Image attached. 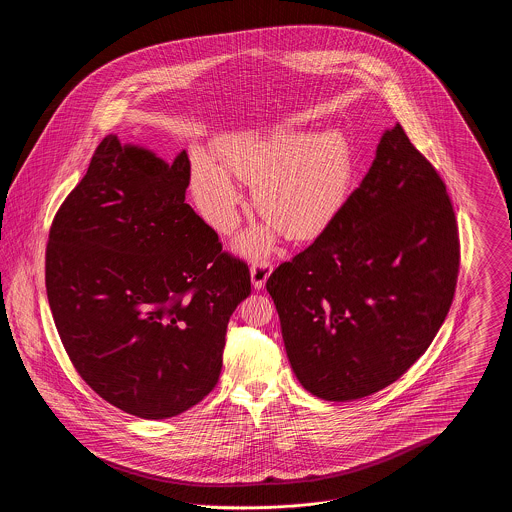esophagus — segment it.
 <instances>
[{"instance_id": "obj_1", "label": "esophagus", "mask_w": 512, "mask_h": 512, "mask_svg": "<svg viewBox=\"0 0 512 512\" xmlns=\"http://www.w3.org/2000/svg\"><path fill=\"white\" fill-rule=\"evenodd\" d=\"M249 272H251L253 288L261 290V288H265V282H267V278L270 276V272H272V265L268 261H255L251 265Z\"/></svg>"}]
</instances>
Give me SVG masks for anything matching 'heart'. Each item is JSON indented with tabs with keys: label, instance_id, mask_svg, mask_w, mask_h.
<instances>
[{
	"label": "heart",
	"instance_id": "1",
	"mask_svg": "<svg viewBox=\"0 0 512 512\" xmlns=\"http://www.w3.org/2000/svg\"><path fill=\"white\" fill-rule=\"evenodd\" d=\"M220 165L199 155L192 192L203 217L230 234L242 207V192L230 174L255 186L253 203L267 224L244 234L238 249L257 257L270 251L278 230L290 240H311L345 207L355 184V153L340 130L244 132L219 147Z\"/></svg>",
	"mask_w": 512,
	"mask_h": 512
}]
</instances>
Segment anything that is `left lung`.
<instances>
[{"mask_svg": "<svg viewBox=\"0 0 512 512\" xmlns=\"http://www.w3.org/2000/svg\"><path fill=\"white\" fill-rule=\"evenodd\" d=\"M459 257L445 184L395 124L340 215L267 280L299 384L353 401L401 378L449 313Z\"/></svg>", "mask_w": 512, "mask_h": 512, "instance_id": "left-lung-1", "label": "left lung"}]
</instances>
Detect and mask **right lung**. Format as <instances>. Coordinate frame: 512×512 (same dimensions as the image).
I'll return each mask as SVG.
<instances>
[{"instance_id":"add662e5","label":"right lung","mask_w":512,"mask_h":512,"mask_svg":"<svg viewBox=\"0 0 512 512\" xmlns=\"http://www.w3.org/2000/svg\"><path fill=\"white\" fill-rule=\"evenodd\" d=\"M190 159L109 134L57 211L46 290L84 382L124 413L161 420L219 382L226 326L249 268L186 203Z\"/></svg>"}]
</instances>
